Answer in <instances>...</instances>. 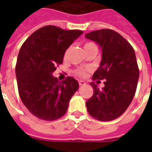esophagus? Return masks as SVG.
Masks as SVG:
<instances>
[{"mask_svg": "<svg viewBox=\"0 0 152 152\" xmlns=\"http://www.w3.org/2000/svg\"><path fill=\"white\" fill-rule=\"evenodd\" d=\"M79 86H83V85H85V82L82 81V80H80V81H79Z\"/></svg>", "mask_w": 152, "mask_h": 152, "instance_id": "esophagus-1", "label": "esophagus"}]
</instances>
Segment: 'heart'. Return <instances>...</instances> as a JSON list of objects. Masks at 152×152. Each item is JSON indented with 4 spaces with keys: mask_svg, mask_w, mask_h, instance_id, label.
I'll list each match as a JSON object with an SVG mask.
<instances>
[{
    "mask_svg": "<svg viewBox=\"0 0 152 152\" xmlns=\"http://www.w3.org/2000/svg\"><path fill=\"white\" fill-rule=\"evenodd\" d=\"M84 48H85V50H89V49H92V48H97L96 45L94 44L93 42H86L85 45H84ZM87 71H88V67H79V68H77L73 71L74 74L78 77H85L87 73Z\"/></svg>",
    "mask_w": 152,
    "mask_h": 152,
    "instance_id": "heart-1",
    "label": "heart"
}]
</instances>
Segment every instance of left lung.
Here are the masks:
<instances>
[{
  "label": "left lung",
  "mask_w": 152,
  "mask_h": 152,
  "mask_svg": "<svg viewBox=\"0 0 152 152\" xmlns=\"http://www.w3.org/2000/svg\"><path fill=\"white\" fill-rule=\"evenodd\" d=\"M85 37L102 48L100 67L93 80L105 79L100 90L91 82L93 96L86 102L89 114L100 121H112L124 113L134 96L139 79V67L134 48L118 32L104 28L92 31Z\"/></svg>",
  "instance_id": "1"
}]
</instances>
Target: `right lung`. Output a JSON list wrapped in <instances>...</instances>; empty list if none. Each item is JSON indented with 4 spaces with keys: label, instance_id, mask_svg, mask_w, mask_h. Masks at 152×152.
Wrapping results in <instances>:
<instances>
[{
    "label": "right lung",
    "instance_id": "add662e5",
    "mask_svg": "<svg viewBox=\"0 0 152 152\" xmlns=\"http://www.w3.org/2000/svg\"><path fill=\"white\" fill-rule=\"evenodd\" d=\"M82 33L47 25L33 33L21 47L15 68L19 96L28 110L39 119L61 118L79 89V83L73 77L60 82L52 73L62 63L66 50Z\"/></svg>",
    "mask_w": 152,
    "mask_h": 152
}]
</instances>
